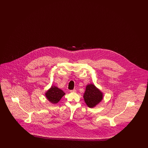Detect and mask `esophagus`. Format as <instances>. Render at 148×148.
Here are the masks:
<instances>
[{
  "instance_id": "obj_1",
  "label": "esophagus",
  "mask_w": 148,
  "mask_h": 148,
  "mask_svg": "<svg viewBox=\"0 0 148 148\" xmlns=\"http://www.w3.org/2000/svg\"><path fill=\"white\" fill-rule=\"evenodd\" d=\"M77 92V90H76L75 89H73V90H70L71 92Z\"/></svg>"
}]
</instances>
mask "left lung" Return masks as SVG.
Segmentation results:
<instances>
[{
    "label": "left lung",
    "mask_w": 148,
    "mask_h": 148,
    "mask_svg": "<svg viewBox=\"0 0 148 148\" xmlns=\"http://www.w3.org/2000/svg\"><path fill=\"white\" fill-rule=\"evenodd\" d=\"M103 93L94 84L87 85L83 95L85 103L88 107L92 108L99 104L103 99Z\"/></svg>",
    "instance_id": "8db88e82"
}]
</instances>
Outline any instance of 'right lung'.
<instances>
[{
  "label": "right lung",
  "instance_id": "add662e5",
  "mask_svg": "<svg viewBox=\"0 0 148 148\" xmlns=\"http://www.w3.org/2000/svg\"><path fill=\"white\" fill-rule=\"evenodd\" d=\"M65 94V93L62 89L58 88L56 86L53 85L45 92V96L50 103L56 104Z\"/></svg>",
  "mask_w": 148,
  "mask_h": 148
}]
</instances>
